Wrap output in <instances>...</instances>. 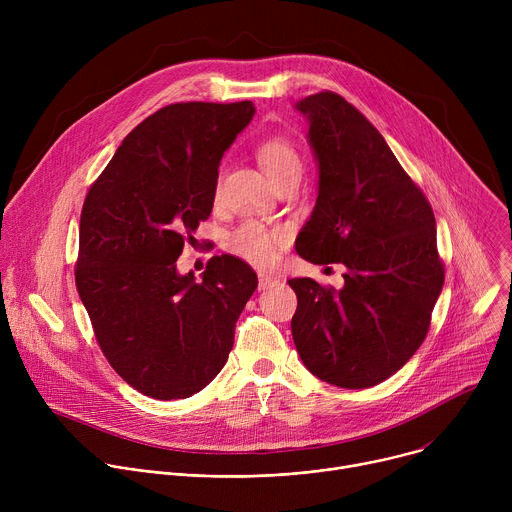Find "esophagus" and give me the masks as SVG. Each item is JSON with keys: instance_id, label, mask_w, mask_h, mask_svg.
Listing matches in <instances>:
<instances>
[{"instance_id": "34e87169", "label": "esophagus", "mask_w": 512, "mask_h": 512, "mask_svg": "<svg viewBox=\"0 0 512 512\" xmlns=\"http://www.w3.org/2000/svg\"><path fill=\"white\" fill-rule=\"evenodd\" d=\"M277 283V279L273 275H267V273H259V289H267V287H273Z\"/></svg>"}]
</instances>
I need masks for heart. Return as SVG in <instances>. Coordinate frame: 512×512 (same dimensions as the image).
<instances>
[{
	"instance_id": "heart-1",
	"label": "heart",
	"mask_w": 512,
	"mask_h": 512,
	"mask_svg": "<svg viewBox=\"0 0 512 512\" xmlns=\"http://www.w3.org/2000/svg\"><path fill=\"white\" fill-rule=\"evenodd\" d=\"M257 158L273 182H279L283 176L294 172L302 174L300 152L283 137H269L261 141ZM218 192H221V186L216 184V196ZM283 241L285 233L281 229H269L263 223L247 221L227 235L225 249L251 265L267 267L275 261L277 249Z\"/></svg>"
}]
</instances>
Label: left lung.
<instances>
[{"label":"left lung","instance_id":"1","mask_svg":"<svg viewBox=\"0 0 512 512\" xmlns=\"http://www.w3.org/2000/svg\"><path fill=\"white\" fill-rule=\"evenodd\" d=\"M310 119L320 190L296 251L310 263H344V287L310 277L287 283L300 358L318 379L367 389L395 375L427 336L444 287L435 216L423 190L354 105L332 91L298 103Z\"/></svg>","mask_w":512,"mask_h":512}]
</instances>
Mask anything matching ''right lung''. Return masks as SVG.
<instances>
[{
  "instance_id": "add662e5",
  "label": "right lung",
  "mask_w": 512,
  "mask_h": 512,
  "mask_svg": "<svg viewBox=\"0 0 512 512\" xmlns=\"http://www.w3.org/2000/svg\"><path fill=\"white\" fill-rule=\"evenodd\" d=\"M255 113L251 101L172 103L145 117L91 184L75 281L115 373L160 401L202 391L229 358L257 289L231 255L180 275L184 243L212 212L218 164Z\"/></svg>"
}]
</instances>
